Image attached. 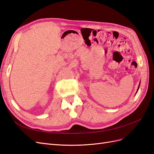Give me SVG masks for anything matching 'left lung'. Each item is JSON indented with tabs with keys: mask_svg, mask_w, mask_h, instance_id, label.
<instances>
[{
	"mask_svg": "<svg viewBox=\"0 0 154 154\" xmlns=\"http://www.w3.org/2000/svg\"><path fill=\"white\" fill-rule=\"evenodd\" d=\"M139 86H140V84H139V87H138V88H137V91L139 90Z\"/></svg>",
	"mask_w": 154,
	"mask_h": 154,
	"instance_id": "8db88e82",
	"label": "left lung"
}]
</instances>
